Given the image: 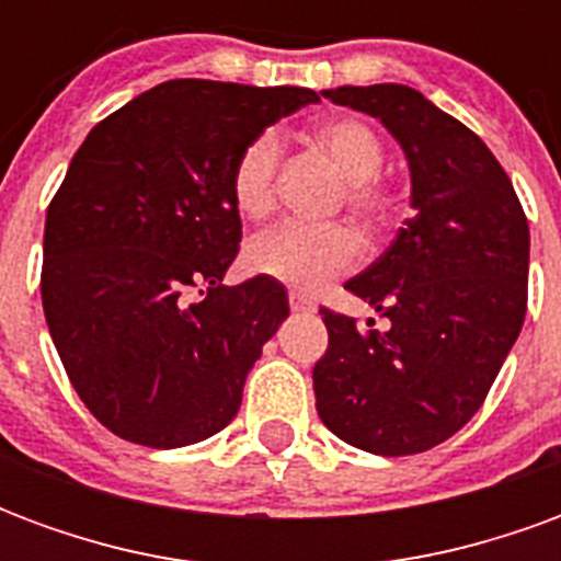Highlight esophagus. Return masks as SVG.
I'll return each instance as SVG.
<instances>
[{
  "mask_svg": "<svg viewBox=\"0 0 561 561\" xmlns=\"http://www.w3.org/2000/svg\"><path fill=\"white\" fill-rule=\"evenodd\" d=\"M288 304H291L294 312H316V300L312 297H306L300 291L288 294Z\"/></svg>",
  "mask_w": 561,
  "mask_h": 561,
  "instance_id": "34e87169",
  "label": "esophagus"
}]
</instances>
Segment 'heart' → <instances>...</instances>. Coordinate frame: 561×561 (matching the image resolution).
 Instances as JSON below:
<instances>
[{
  "label": "heart",
  "instance_id": "obj_1",
  "mask_svg": "<svg viewBox=\"0 0 561 561\" xmlns=\"http://www.w3.org/2000/svg\"><path fill=\"white\" fill-rule=\"evenodd\" d=\"M312 144L348 180L345 204L373 225H385L397 209L390 185L378 176L385 164V144L378 131L357 116H328L312 128ZM279 138L261 131L249 140L231 164L228 188L240 216L264 219L276 204ZM360 257V240L345 225H300L285 221L257 233L245 245V267L255 276L282 282L297 291L316 294L348 273Z\"/></svg>",
  "mask_w": 561,
  "mask_h": 561
}]
</instances>
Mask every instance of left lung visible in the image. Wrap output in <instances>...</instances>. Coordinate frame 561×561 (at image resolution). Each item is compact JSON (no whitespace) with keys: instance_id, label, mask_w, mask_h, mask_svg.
Here are the masks:
<instances>
[{"instance_id":"left-lung-1","label":"left lung","mask_w":561,"mask_h":561,"mask_svg":"<svg viewBox=\"0 0 561 561\" xmlns=\"http://www.w3.org/2000/svg\"><path fill=\"white\" fill-rule=\"evenodd\" d=\"M381 119L412 171V219L345 288L388 318L366 330L321 309L328 352L316 409L342 442L409 457L462 430L486 400L526 318L529 221L471 128L402 83L324 90Z\"/></svg>"}]
</instances>
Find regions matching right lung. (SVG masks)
<instances>
[{
    "instance_id": "right-lung-1",
    "label": "right lung",
    "mask_w": 561,
    "mask_h": 561,
    "mask_svg": "<svg viewBox=\"0 0 561 561\" xmlns=\"http://www.w3.org/2000/svg\"><path fill=\"white\" fill-rule=\"evenodd\" d=\"M300 87L168 80L80 144L44 225L42 304L95 421L144 447H185L233 421L249 369L288 318L282 282L221 285L240 252L228 176Z\"/></svg>"
}]
</instances>
